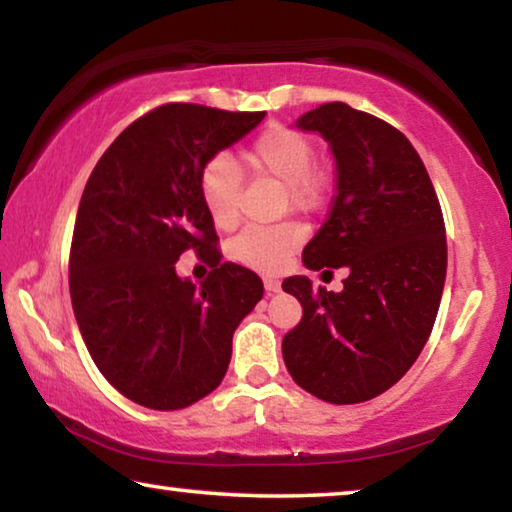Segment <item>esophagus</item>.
<instances>
[{
    "label": "esophagus",
    "instance_id": "esophagus-1",
    "mask_svg": "<svg viewBox=\"0 0 512 512\" xmlns=\"http://www.w3.org/2000/svg\"><path fill=\"white\" fill-rule=\"evenodd\" d=\"M263 286H265V291H268V296L282 291V282H279V279H275V277H265L263 279Z\"/></svg>",
    "mask_w": 512,
    "mask_h": 512
}]
</instances>
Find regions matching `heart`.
<instances>
[{
  "label": "heart",
  "mask_w": 512,
  "mask_h": 512,
  "mask_svg": "<svg viewBox=\"0 0 512 512\" xmlns=\"http://www.w3.org/2000/svg\"><path fill=\"white\" fill-rule=\"evenodd\" d=\"M317 146L305 132L270 125L249 146L247 160L256 172L282 181L286 207L296 212H314L326 200V172L314 163ZM242 174L228 156L209 158L200 170L198 193L202 207L216 228H233L240 216ZM303 242L298 223H279L270 228H244L228 244V256L235 263L261 272L284 268L289 256Z\"/></svg>",
  "instance_id": "b5f03b06"
}]
</instances>
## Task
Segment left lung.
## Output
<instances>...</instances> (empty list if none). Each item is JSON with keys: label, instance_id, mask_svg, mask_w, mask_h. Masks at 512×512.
Listing matches in <instances>:
<instances>
[{"label": "left lung", "instance_id": "1", "mask_svg": "<svg viewBox=\"0 0 512 512\" xmlns=\"http://www.w3.org/2000/svg\"><path fill=\"white\" fill-rule=\"evenodd\" d=\"M296 128L319 132L338 170L331 212L303 263L349 275L340 293L284 279L303 305L282 340L284 363L321 401L363 403L394 387L429 340L447 272L443 212L422 158L394 125L328 102Z\"/></svg>", "mask_w": 512, "mask_h": 512}]
</instances>
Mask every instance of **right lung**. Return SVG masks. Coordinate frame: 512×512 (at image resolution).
Here are the masks:
<instances>
[{"mask_svg": "<svg viewBox=\"0 0 512 512\" xmlns=\"http://www.w3.org/2000/svg\"><path fill=\"white\" fill-rule=\"evenodd\" d=\"M263 118L163 104L114 139L83 188L69 251L74 317L100 373L144 408L179 410L219 387L235 328L263 298L256 272L221 263L198 193L207 160ZM188 248L213 265L200 287L173 270Z\"/></svg>", "mask_w": 512, "mask_h": 512, "instance_id": "right-lung-1", "label": "right lung"}]
</instances>
